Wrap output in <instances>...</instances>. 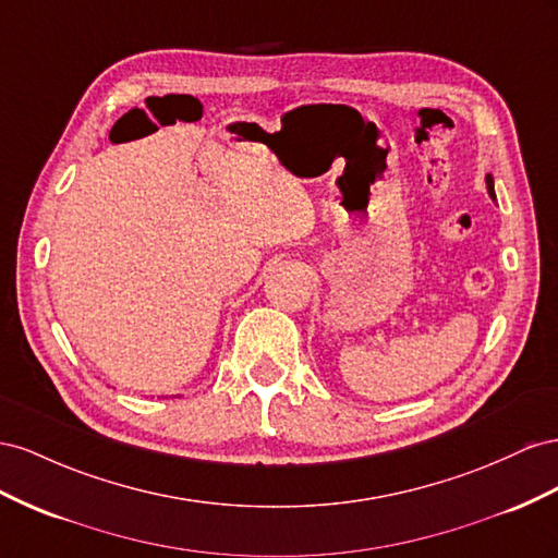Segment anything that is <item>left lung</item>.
I'll list each match as a JSON object with an SVG mask.
<instances>
[{"instance_id":"left-lung-1","label":"left lung","mask_w":558,"mask_h":558,"mask_svg":"<svg viewBox=\"0 0 558 558\" xmlns=\"http://www.w3.org/2000/svg\"><path fill=\"white\" fill-rule=\"evenodd\" d=\"M486 189H488V196L496 201V189H493V174H486Z\"/></svg>"}]
</instances>
